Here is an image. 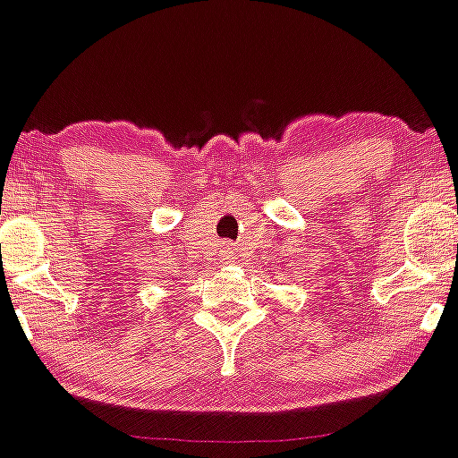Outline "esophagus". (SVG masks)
Returning a JSON list of instances; mask_svg holds the SVG:
<instances>
[{"mask_svg": "<svg viewBox=\"0 0 458 458\" xmlns=\"http://www.w3.org/2000/svg\"><path fill=\"white\" fill-rule=\"evenodd\" d=\"M222 251H224V254H222L224 260H225V262H233V250H230V247H224Z\"/></svg>", "mask_w": 458, "mask_h": 458, "instance_id": "esophagus-1", "label": "esophagus"}]
</instances>
